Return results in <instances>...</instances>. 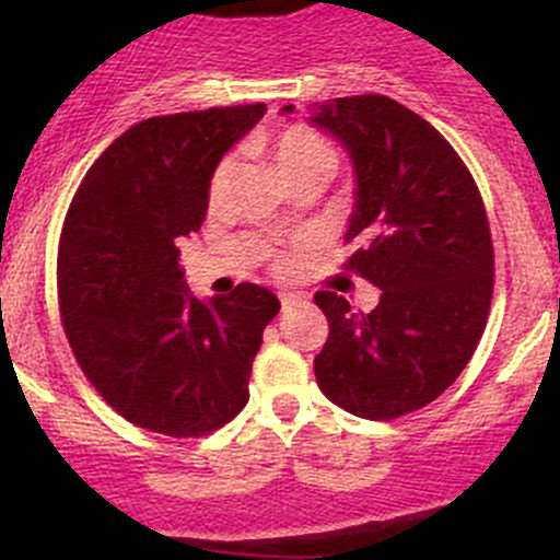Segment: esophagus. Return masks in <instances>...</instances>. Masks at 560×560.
<instances>
[{
  "label": "esophagus",
  "instance_id": "obj_1",
  "mask_svg": "<svg viewBox=\"0 0 560 560\" xmlns=\"http://www.w3.org/2000/svg\"><path fill=\"white\" fill-rule=\"evenodd\" d=\"M302 304H304V296H299V293H280L282 313H288V310L293 307H302Z\"/></svg>",
  "mask_w": 560,
  "mask_h": 560
}]
</instances>
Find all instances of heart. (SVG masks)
<instances>
[{
  "instance_id": "heart-1",
  "label": "heart",
  "mask_w": 560,
  "mask_h": 560,
  "mask_svg": "<svg viewBox=\"0 0 560 560\" xmlns=\"http://www.w3.org/2000/svg\"><path fill=\"white\" fill-rule=\"evenodd\" d=\"M267 151L288 186L299 180H310V177L326 180L337 170V148L326 137H320L318 131L302 124L282 126L280 131H275L267 142ZM229 170H232V161H221L215 166L210 180L212 196L221 194ZM282 267H288V261H282Z\"/></svg>"
}]
</instances>
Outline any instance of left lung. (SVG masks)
<instances>
[{
  "label": "left lung",
  "instance_id": "left-lung-1",
  "mask_svg": "<svg viewBox=\"0 0 560 560\" xmlns=\"http://www.w3.org/2000/svg\"><path fill=\"white\" fill-rule=\"evenodd\" d=\"M293 113V107H282ZM355 166L345 269L380 288L372 313L315 293L328 339L315 377L337 407L394 420L431 405L469 364L493 299V242L477 183L451 142L383 94L315 109Z\"/></svg>",
  "mask_w": 560,
  "mask_h": 560
}]
</instances>
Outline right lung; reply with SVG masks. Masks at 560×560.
<instances>
[{
    "instance_id": "add662e5",
    "label": "right lung",
    "mask_w": 560,
    "mask_h": 560,
    "mask_svg": "<svg viewBox=\"0 0 560 560\" xmlns=\"http://www.w3.org/2000/svg\"><path fill=\"white\" fill-rule=\"evenodd\" d=\"M264 109L258 102L140 120L72 196L56 261L61 326L89 383L140 429L201 436L247 405L278 296L240 282L199 302L177 242L201 226L218 161Z\"/></svg>"
}]
</instances>
